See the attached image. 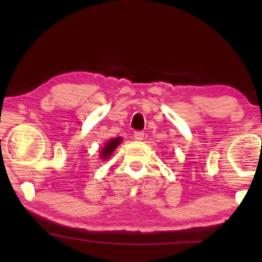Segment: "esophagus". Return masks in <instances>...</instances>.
I'll return each mask as SVG.
<instances>
[{
    "label": "esophagus",
    "instance_id": "esophagus-1",
    "mask_svg": "<svg viewBox=\"0 0 262 262\" xmlns=\"http://www.w3.org/2000/svg\"><path fill=\"white\" fill-rule=\"evenodd\" d=\"M134 139L136 141H142L144 139V133L141 132V130H136L134 132Z\"/></svg>",
    "mask_w": 262,
    "mask_h": 262
}]
</instances>
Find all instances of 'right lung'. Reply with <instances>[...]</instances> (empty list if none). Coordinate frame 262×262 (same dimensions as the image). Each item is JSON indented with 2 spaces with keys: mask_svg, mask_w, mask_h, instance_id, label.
Segmentation results:
<instances>
[{
  "mask_svg": "<svg viewBox=\"0 0 262 262\" xmlns=\"http://www.w3.org/2000/svg\"><path fill=\"white\" fill-rule=\"evenodd\" d=\"M120 142H121V137H117V139L111 140V141L108 142V143L105 145L104 149L100 151V157L103 158V159L107 158V157L110 156V155L114 151L115 148L118 147V144L120 143Z\"/></svg>",
  "mask_w": 262,
  "mask_h": 262,
  "instance_id": "obj_1",
  "label": "right lung"
}]
</instances>
